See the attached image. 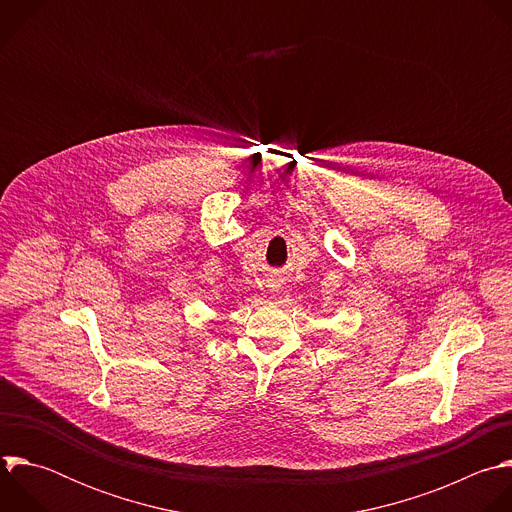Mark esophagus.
<instances>
[{"instance_id":"esophagus-1","label":"esophagus","mask_w":512,"mask_h":512,"mask_svg":"<svg viewBox=\"0 0 512 512\" xmlns=\"http://www.w3.org/2000/svg\"><path fill=\"white\" fill-rule=\"evenodd\" d=\"M270 286H278V284H270Z\"/></svg>"}]
</instances>
